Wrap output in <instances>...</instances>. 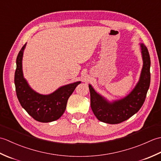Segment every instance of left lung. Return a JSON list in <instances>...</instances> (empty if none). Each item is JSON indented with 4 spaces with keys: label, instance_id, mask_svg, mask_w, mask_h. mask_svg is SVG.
<instances>
[{
    "label": "left lung",
    "instance_id": "obj_1",
    "mask_svg": "<svg viewBox=\"0 0 161 161\" xmlns=\"http://www.w3.org/2000/svg\"><path fill=\"white\" fill-rule=\"evenodd\" d=\"M143 65L138 83L125 97L109 101L88 85L91 94V107L97 119L107 124H119L136 114L145 100L150 85V57L147 47L140 43Z\"/></svg>",
    "mask_w": 161,
    "mask_h": 161
}]
</instances>
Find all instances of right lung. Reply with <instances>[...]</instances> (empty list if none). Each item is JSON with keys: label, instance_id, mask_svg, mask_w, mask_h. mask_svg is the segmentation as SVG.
Wrapping results in <instances>:
<instances>
[{"label": "right lung", "instance_id": "1", "mask_svg": "<svg viewBox=\"0 0 161 161\" xmlns=\"http://www.w3.org/2000/svg\"><path fill=\"white\" fill-rule=\"evenodd\" d=\"M25 46L26 43L16 58L14 84L17 97L22 107L36 121L50 122L57 120L64 114L68 98L81 81L64 85L48 95L37 93L23 77L22 60Z\"/></svg>", "mask_w": 161, "mask_h": 161}]
</instances>
